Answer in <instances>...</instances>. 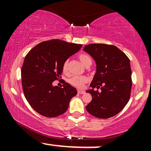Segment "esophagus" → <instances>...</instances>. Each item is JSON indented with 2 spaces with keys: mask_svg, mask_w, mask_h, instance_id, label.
I'll return each instance as SVG.
<instances>
[{
  "mask_svg": "<svg viewBox=\"0 0 151 151\" xmlns=\"http://www.w3.org/2000/svg\"><path fill=\"white\" fill-rule=\"evenodd\" d=\"M77 92H78V93H80V94H84V93H85V91H81V90H78Z\"/></svg>",
  "mask_w": 151,
  "mask_h": 151,
  "instance_id": "1",
  "label": "esophagus"
}]
</instances>
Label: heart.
<instances>
[{
	"label": "heart",
	"mask_w": 151,
	"mask_h": 151,
	"mask_svg": "<svg viewBox=\"0 0 151 151\" xmlns=\"http://www.w3.org/2000/svg\"><path fill=\"white\" fill-rule=\"evenodd\" d=\"M78 58L84 66L86 67H89L91 65V60L90 58L89 55H86V54L81 53L78 55ZM62 70H63L64 73L67 74L69 71V61L66 60L64 62L63 65H62ZM69 84L70 85L74 86L77 88H81L88 81V77L86 76H72L70 78H69L68 80Z\"/></svg>",
	"instance_id": "b5f03b06"
}]
</instances>
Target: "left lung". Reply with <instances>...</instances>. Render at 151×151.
<instances>
[{
    "instance_id": "obj_1",
    "label": "left lung",
    "mask_w": 151,
    "mask_h": 151,
    "mask_svg": "<svg viewBox=\"0 0 151 151\" xmlns=\"http://www.w3.org/2000/svg\"><path fill=\"white\" fill-rule=\"evenodd\" d=\"M96 63V72L90 84L92 100L86 106L90 114L99 119L116 115L125 107L131 96L132 79L129 58L116 46L89 44L84 47ZM101 88L102 91L93 90Z\"/></svg>"
}]
</instances>
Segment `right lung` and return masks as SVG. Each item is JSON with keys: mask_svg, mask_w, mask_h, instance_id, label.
I'll return each mask as SVG.
<instances>
[{"mask_svg": "<svg viewBox=\"0 0 151 151\" xmlns=\"http://www.w3.org/2000/svg\"><path fill=\"white\" fill-rule=\"evenodd\" d=\"M82 45L58 39L44 41L26 55L21 69L22 86L26 99L38 114L46 117L62 115L77 89L67 82L63 87L52 82L61 77L62 65Z\"/></svg>", "mask_w": 151, "mask_h": 151, "instance_id": "right-lung-1", "label": "right lung"}]
</instances>
